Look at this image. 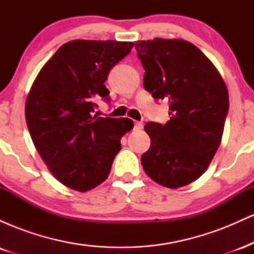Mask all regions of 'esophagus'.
Segmentation results:
<instances>
[{
    "label": "esophagus",
    "instance_id": "34e87169",
    "mask_svg": "<svg viewBox=\"0 0 254 254\" xmlns=\"http://www.w3.org/2000/svg\"><path fill=\"white\" fill-rule=\"evenodd\" d=\"M135 127L136 129H142L143 127V123L142 122H135Z\"/></svg>",
    "mask_w": 254,
    "mask_h": 254
}]
</instances>
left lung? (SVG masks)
I'll return each mask as SVG.
<instances>
[{"label": "left lung", "instance_id": "left-lung-1", "mask_svg": "<svg viewBox=\"0 0 254 254\" xmlns=\"http://www.w3.org/2000/svg\"><path fill=\"white\" fill-rule=\"evenodd\" d=\"M135 48L144 88L170 103L171 116L165 125H144L150 147L141 157L143 170L165 188L189 185L208 170L221 143L228 89L211 61L186 40L155 38Z\"/></svg>", "mask_w": 254, "mask_h": 254}]
</instances>
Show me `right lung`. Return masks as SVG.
I'll return each mask as SVG.
<instances>
[{"instance_id":"obj_1","label":"right lung","mask_w":254,"mask_h":254,"mask_svg":"<svg viewBox=\"0 0 254 254\" xmlns=\"http://www.w3.org/2000/svg\"><path fill=\"white\" fill-rule=\"evenodd\" d=\"M117 40H71L63 44L32 84L25 115L38 153L60 183L80 192L109 177L122 149L121 138L133 127L129 118L94 113L95 99L109 101V72L132 49Z\"/></svg>"}]
</instances>
